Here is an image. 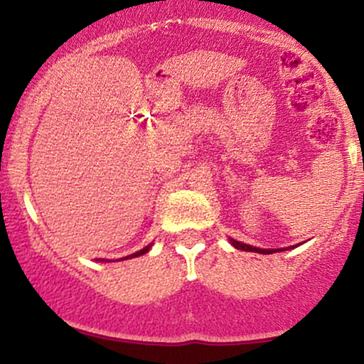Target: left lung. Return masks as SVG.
<instances>
[{
	"mask_svg": "<svg viewBox=\"0 0 364 364\" xmlns=\"http://www.w3.org/2000/svg\"><path fill=\"white\" fill-rule=\"evenodd\" d=\"M229 241H231V245L235 246V248H237V250H243V252H255V253H263V255H269V253H277V252H286V250L292 248V246H289V248L263 250V248H257V246H250V245H245V243H241V241H236V240H232V237H229Z\"/></svg>",
	"mask_w": 364,
	"mask_h": 364,
	"instance_id": "left-lung-1",
	"label": "left lung"
}]
</instances>
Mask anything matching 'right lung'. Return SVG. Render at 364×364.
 I'll use <instances>...</instances> for the list:
<instances>
[{"mask_svg":"<svg viewBox=\"0 0 364 364\" xmlns=\"http://www.w3.org/2000/svg\"><path fill=\"white\" fill-rule=\"evenodd\" d=\"M150 246H152V243L150 245H147L145 246V248H141L140 252H136V253H133V255H128V257H124V258H133V257H140V255H144V253H147L149 250H150Z\"/></svg>","mask_w":364,"mask_h":364,"instance_id":"add662e5","label":"right lung"}]
</instances>
